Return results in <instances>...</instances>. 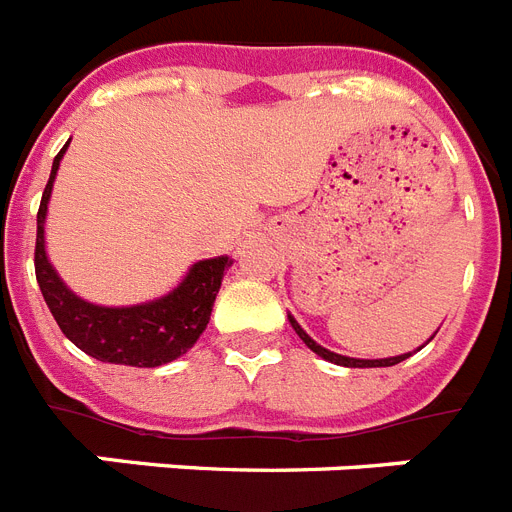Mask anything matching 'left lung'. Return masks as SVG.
<instances>
[{
  "instance_id": "left-lung-1",
  "label": "left lung",
  "mask_w": 512,
  "mask_h": 512,
  "mask_svg": "<svg viewBox=\"0 0 512 512\" xmlns=\"http://www.w3.org/2000/svg\"><path fill=\"white\" fill-rule=\"evenodd\" d=\"M289 322H291V328L296 330V336H299L304 343H307L309 351H315V354L322 356L325 362L338 364V367H362V369L364 367H393V364H401L403 359H409V356L414 354V351H409V354L388 356V359H354V356H343V354H336V351L325 349V346H320V343H317L315 338H309L307 330H304L302 325H299V322L294 320V315H289ZM432 338H435V336H432ZM432 338H429V341H432ZM419 349H422V346H419ZM419 349H416V351H419Z\"/></svg>"
}]
</instances>
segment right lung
Here are the masks:
<instances>
[{
	"instance_id": "add662e5",
	"label": "right lung",
	"mask_w": 512,
	"mask_h": 512,
	"mask_svg": "<svg viewBox=\"0 0 512 512\" xmlns=\"http://www.w3.org/2000/svg\"><path fill=\"white\" fill-rule=\"evenodd\" d=\"M67 145L51 163L49 184L38 208L36 278L51 315L64 336L98 362L127 364V367H161L174 362L187 354L208 328L223 273L234 265V260L229 255L197 260L169 294L150 302L103 307L77 296L59 278L57 268L46 255V213Z\"/></svg>"
}]
</instances>
